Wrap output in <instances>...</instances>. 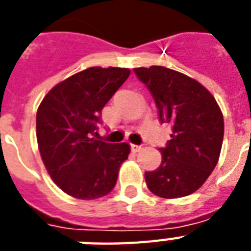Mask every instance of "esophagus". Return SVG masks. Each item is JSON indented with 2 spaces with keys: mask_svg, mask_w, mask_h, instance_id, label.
<instances>
[{
  "mask_svg": "<svg viewBox=\"0 0 251 251\" xmlns=\"http://www.w3.org/2000/svg\"><path fill=\"white\" fill-rule=\"evenodd\" d=\"M130 147H131V151H133V152H139L142 150V146L138 145H130Z\"/></svg>",
  "mask_w": 251,
  "mask_h": 251,
  "instance_id": "1",
  "label": "esophagus"
}]
</instances>
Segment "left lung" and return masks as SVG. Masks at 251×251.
Here are the masks:
<instances>
[{
  "label": "left lung",
  "instance_id": "1",
  "mask_svg": "<svg viewBox=\"0 0 251 251\" xmlns=\"http://www.w3.org/2000/svg\"><path fill=\"white\" fill-rule=\"evenodd\" d=\"M149 88L161 122L172 126L157 169L146 172L147 187L161 198L193 194L216 167L224 120L210 91L190 76L164 66L134 69Z\"/></svg>",
  "mask_w": 251,
  "mask_h": 251
}]
</instances>
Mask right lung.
Wrapping results in <instances>:
<instances>
[{"mask_svg": "<svg viewBox=\"0 0 251 251\" xmlns=\"http://www.w3.org/2000/svg\"><path fill=\"white\" fill-rule=\"evenodd\" d=\"M130 75L125 68H88L54 86L36 114V137L49 176L66 194L96 199L109 194L127 143L95 139L101 109Z\"/></svg>", "mask_w": 251, "mask_h": 251, "instance_id": "add662e5", "label": "right lung"}]
</instances>
